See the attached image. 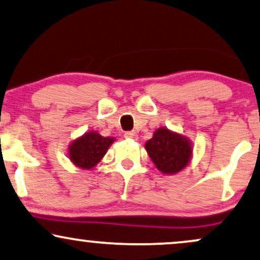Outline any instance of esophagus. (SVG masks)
<instances>
[{"mask_svg":"<svg viewBox=\"0 0 260 260\" xmlns=\"http://www.w3.org/2000/svg\"><path fill=\"white\" fill-rule=\"evenodd\" d=\"M124 138H127V139H137L138 136L136 132H126L124 133Z\"/></svg>","mask_w":260,"mask_h":260,"instance_id":"1","label":"esophagus"}]
</instances>
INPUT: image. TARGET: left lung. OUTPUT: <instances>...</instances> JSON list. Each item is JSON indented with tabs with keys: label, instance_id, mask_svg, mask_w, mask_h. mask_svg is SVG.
<instances>
[{
	"label": "left lung",
	"instance_id": "1",
	"mask_svg": "<svg viewBox=\"0 0 260 260\" xmlns=\"http://www.w3.org/2000/svg\"><path fill=\"white\" fill-rule=\"evenodd\" d=\"M149 156L156 167L164 174L182 170L188 163L192 150L188 140L167 128H159L145 144Z\"/></svg>",
	"mask_w": 260,
	"mask_h": 260
}]
</instances>
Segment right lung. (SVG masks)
<instances>
[{
    "mask_svg": "<svg viewBox=\"0 0 260 260\" xmlns=\"http://www.w3.org/2000/svg\"><path fill=\"white\" fill-rule=\"evenodd\" d=\"M113 141V138H104L96 132L86 133L70 146V158L79 168L91 169L106 154Z\"/></svg>",
    "mask_w": 260,
    "mask_h": 260,
    "instance_id": "obj_1",
    "label": "right lung"
}]
</instances>
